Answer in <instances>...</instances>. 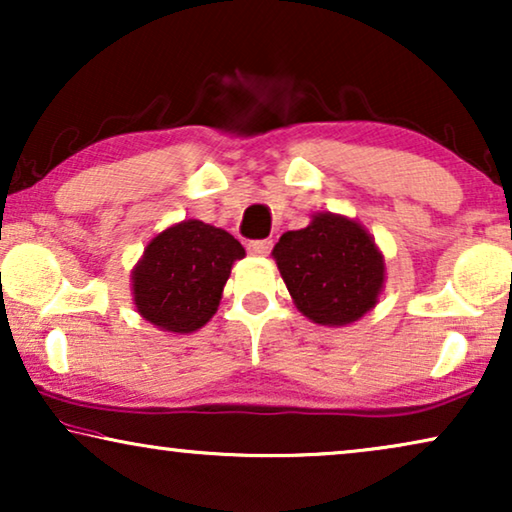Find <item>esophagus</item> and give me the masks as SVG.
Listing matches in <instances>:
<instances>
[{
    "label": "esophagus",
    "mask_w": 512,
    "mask_h": 512,
    "mask_svg": "<svg viewBox=\"0 0 512 512\" xmlns=\"http://www.w3.org/2000/svg\"><path fill=\"white\" fill-rule=\"evenodd\" d=\"M247 249H249V254H254V256H265V254H270L272 242L270 240H251L247 244Z\"/></svg>",
    "instance_id": "34e87169"
}]
</instances>
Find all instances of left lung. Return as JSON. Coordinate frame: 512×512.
<instances>
[{"instance_id": "obj_1", "label": "left lung", "mask_w": 512, "mask_h": 512, "mask_svg": "<svg viewBox=\"0 0 512 512\" xmlns=\"http://www.w3.org/2000/svg\"><path fill=\"white\" fill-rule=\"evenodd\" d=\"M272 256L298 310L314 324L345 326L375 307L384 261L373 237L345 216L319 214L279 237Z\"/></svg>"}]
</instances>
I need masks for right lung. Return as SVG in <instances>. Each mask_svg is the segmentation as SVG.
<instances>
[{"label":"right lung","mask_w":512,"mask_h":512,"mask_svg":"<svg viewBox=\"0 0 512 512\" xmlns=\"http://www.w3.org/2000/svg\"><path fill=\"white\" fill-rule=\"evenodd\" d=\"M244 247L226 230L184 221L153 237L132 272L137 312L172 333H193L216 312Z\"/></svg>","instance_id":"right-lung-1"}]
</instances>
